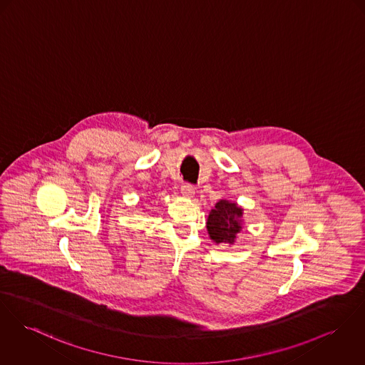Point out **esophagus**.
Instances as JSON below:
<instances>
[{
  "label": "esophagus",
  "mask_w": 365,
  "mask_h": 365,
  "mask_svg": "<svg viewBox=\"0 0 365 365\" xmlns=\"http://www.w3.org/2000/svg\"><path fill=\"white\" fill-rule=\"evenodd\" d=\"M180 192H182L183 196L187 197V198H192L195 196V187L189 183H183V186L180 187Z\"/></svg>",
  "instance_id": "esophagus-1"
}]
</instances>
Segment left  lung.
<instances>
[{"mask_svg": "<svg viewBox=\"0 0 365 365\" xmlns=\"http://www.w3.org/2000/svg\"><path fill=\"white\" fill-rule=\"evenodd\" d=\"M243 226V208L229 200H220L207 220L210 239L217 245H233Z\"/></svg>", "mask_w": 365, "mask_h": 365, "instance_id": "8db88e82", "label": "left lung"}]
</instances>
